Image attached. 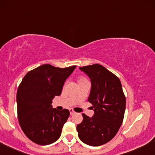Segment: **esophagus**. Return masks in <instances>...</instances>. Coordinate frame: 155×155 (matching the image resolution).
Returning <instances> with one entry per match:
<instances>
[{"label":"esophagus","mask_w":155,"mask_h":155,"mask_svg":"<svg viewBox=\"0 0 155 155\" xmlns=\"http://www.w3.org/2000/svg\"><path fill=\"white\" fill-rule=\"evenodd\" d=\"M69 111H70V115H74V114H75V112H74V110H73L72 109H70L69 110Z\"/></svg>","instance_id":"34e87169"}]
</instances>
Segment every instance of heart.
<instances>
[{"mask_svg":"<svg viewBox=\"0 0 155 155\" xmlns=\"http://www.w3.org/2000/svg\"><path fill=\"white\" fill-rule=\"evenodd\" d=\"M84 79H85L84 78H80L79 80V81H81V80H84Z\"/></svg>","mask_w":155,"mask_h":155,"instance_id":"b5f03b06","label":"heart"}]
</instances>
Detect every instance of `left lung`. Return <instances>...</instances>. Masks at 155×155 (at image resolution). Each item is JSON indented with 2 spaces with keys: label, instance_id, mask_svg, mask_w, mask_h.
<instances>
[{
  "label": "left lung",
  "instance_id": "left-lung-1",
  "mask_svg": "<svg viewBox=\"0 0 155 155\" xmlns=\"http://www.w3.org/2000/svg\"><path fill=\"white\" fill-rule=\"evenodd\" d=\"M91 81L88 98L92 104V118L85 114L77 125L78 136L86 144L97 147L106 143L115 137L124 120L126 97L120 79L100 64L80 67Z\"/></svg>",
  "mask_w": 155,
  "mask_h": 155
}]
</instances>
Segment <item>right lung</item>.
I'll return each instance as SVG.
<instances>
[{
  "label": "right lung",
  "mask_w": 155,
  "mask_h": 155,
  "mask_svg": "<svg viewBox=\"0 0 155 155\" xmlns=\"http://www.w3.org/2000/svg\"><path fill=\"white\" fill-rule=\"evenodd\" d=\"M76 67L61 68L42 65L28 72L18 86V121L25 135L35 143L48 145L61 137L69 110L53 108L52 100L61 95L65 81Z\"/></svg>",
  "instance_id": "1"
}]
</instances>
